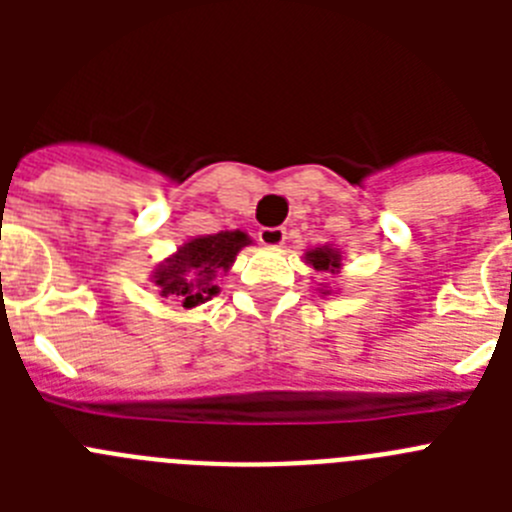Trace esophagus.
Segmentation results:
<instances>
[{"label": "esophagus", "instance_id": "34e87169", "mask_svg": "<svg viewBox=\"0 0 512 512\" xmlns=\"http://www.w3.org/2000/svg\"><path fill=\"white\" fill-rule=\"evenodd\" d=\"M287 238V230L284 228H261L259 230V241L269 248H279Z\"/></svg>", "mask_w": 512, "mask_h": 512}]
</instances>
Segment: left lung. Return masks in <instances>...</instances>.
Segmentation results:
<instances>
[{
	"label": "left lung",
	"instance_id": "obj_1",
	"mask_svg": "<svg viewBox=\"0 0 512 512\" xmlns=\"http://www.w3.org/2000/svg\"><path fill=\"white\" fill-rule=\"evenodd\" d=\"M307 261L318 271L338 269L341 266V259H338V253L333 248H315V251L307 253Z\"/></svg>",
	"mask_w": 512,
	"mask_h": 512
}]
</instances>
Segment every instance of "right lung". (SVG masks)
I'll use <instances>...</instances> for the list:
<instances>
[{
    "label": "right lung",
    "instance_id": "obj_1",
    "mask_svg": "<svg viewBox=\"0 0 512 512\" xmlns=\"http://www.w3.org/2000/svg\"><path fill=\"white\" fill-rule=\"evenodd\" d=\"M248 243V235L241 230L202 235L184 243L174 259L161 266L156 284L164 297H179L184 307H194L212 300L217 295V284H212L217 271L230 269L238 251Z\"/></svg>",
    "mask_w": 512,
    "mask_h": 512
}]
</instances>
